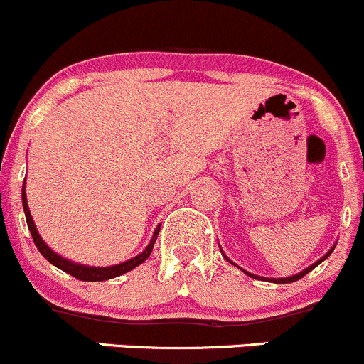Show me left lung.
Returning a JSON list of instances; mask_svg holds the SVG:
<instances>
[{
  "instance_id": "8db88e82",
  "label": "left lung",
  "mask_w": 364,
  "mask_h": 364,
  "mask_svg": "<svg viewBox=\"0 0 364 364\" xmlns=\"http://www.w3.org/2000/svg\"><path fill=\"white\" fill-rule=\"evenodd\" d=\"M333 248H335V246H333ZM333 248H331L330 250V252H328L326 253V255H324V257H321V259H319L318 262H314V264H312V265H309V267L307 269H304V271L302 272H299V274H295V276H290V277H264V279L265 281H271V283H293V281H299L300 279V277H304V276H306L307 274V272H311L312 271V269H314L316 267V265H319V264H321V262L323 260H326L328 259V257H330L331 255V252H333ZM225 257V255H224ZM225 259H228V257H225ZM229 260V259H228ZM230 262V260H229ZM246 272V271H245ZM246 274H248V276H252V277H255V279H260V276H255V274H250V272H246Z\"/></svg>"
}]
</instances>
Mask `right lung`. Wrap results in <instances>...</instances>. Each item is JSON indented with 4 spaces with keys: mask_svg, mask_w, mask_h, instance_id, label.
<instances>
[{
    "mask_svg": "<svg viewBox=\"0 0 364 364\" xmlns=\"http://www.w3.org/2000/svg\"><path fill=\"white\" fill-rule=\"evenodd\" d=\"M22 206H24L27 228H29L34 245H36V248L40 250L41 255L45 257V259L48 260L50 264H53V265H55V267L62 269V271H64V272H68V274H71V276L76 277V279H81V281H105V279H111V277H118L121 274H124V272H128V271H132V269H135L136 265L142 264V262L151 255L152 246H154L156 237H158V234H159V228H161V225H158V228H156L154 236H152L151 243L146 246V250H144L142 253H139V255L134 257V259L123 262V264H118V265H111V267H90V265L74 264V262L64 259V257H60V255H57V253L53 252V250L50 248V246L46 245L45 241L41 240V236H40V234H38L36 225H34L33 217H31L29 206H27L26 186H22Z\"/></svg>",
    "mask_w": 364,
    "mask_h": 364,
    "instance_id": "right-lung-1",
    "label": "right lung"
}]
</instances>
